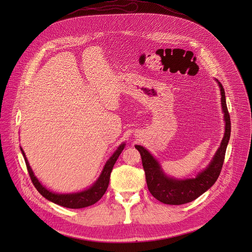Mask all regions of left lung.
Listing matches in <instances>:
<instances>
[{
    "label": "left lung",
    "mask_w": 252,
    "mask_h": 252,
    "mask_svg": "<svg viewBox=\"0 0 252 252\" xmlns=\"http://www.w3.org/2000/svg\"><path fill=\"white\" fill-rule=\"evenodd\" d=\"M218 85L220 91L224 134L213 159L202 171L197 174L195 178L177 179L167 176L163 171L159 161L146 148L141 145L135 146L142 157L148 189L158 201L170 205H181L191 202L206 192L210 187H213V185L217 182L222 167L224 154H226L231 135V121L226 104L224 90L220 82H218Z\"/></svg>",
    "instance_id": "8db88e82"
}]
</instances>
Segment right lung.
Masks as SVG:
<instances>
[{"instance_id":"right-lung-1","label":"right lung","mask_w":252,"mask_h":252,"mask_svg":"<svg viewBox=\"0 0 252 252\" xmlns=\"http://www.w3.org/2000/svg\"><path fill=\"white\" fill-rule=\"evenodd\" d=\"M125 147H126L125 142L119 145L117 149L114 151V153L109 157V159L106 161L99 178L96 180V182L94 184L92 185V186H90L86 190L79 191V192L62 193V194L50 191L45 186H43L41 182H39L37 180V178L34 176L33 171L29 163L28 158H26L25 153L21 147H20V150L24 157L26 167H28L32 182L34 185L35 189L38 191L39 194L43 195L49 201L55 203V204H58V205H61L63 207L84 208V207L95 204L97 201H99L101 199V197L105 194L106 190H107V188H108L110 174H111L112 168L114 166V163L116 162L118 156L121 155V153L125 149Z\"/></svg>"}]
</instances>
